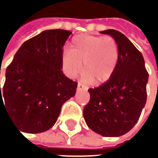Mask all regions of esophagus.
I'll return each instance as SVG.
<instances>
[{
    "label": "esophagus",
    "mask_w": 158,
    "mask_h": 158,
    "mask_svg": "<svg viewBox=\"0 0 158 158\" xmlns=\"http://www.w3.org/2000/svg\"><path fill=\"white\" fill-rule=\"evenodd\" d=\"M77 89H86V87L82 84V82H78V85H77Z\"/></svg>",
    "instance_id": "obj_1"
}]
</instances>
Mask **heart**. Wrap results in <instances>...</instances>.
Wrapping results in <instances>:
<instances>
[{
  "label": "heart",
  "mask_w": 158,
  "mask_h": 158,
  "mask_svg": "<svg viewBox=\"0 0 158 158\" xmlns=\"http://www.w3.org/2000/svg\"><path fill=\"white\" fill-rule=\"evenodd\" d=\"M118 58V43L111 36L79 35L72 40L69 51L64 53L62 67L67 76L75 78L83 64V79L100 83L113 75Z\"/></svg>",
  "instance_id": "1"
}]
</instances>
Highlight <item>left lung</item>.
<instances>
[{
	"instance_id": "left-lung-1",
	"label": "left lung",
	"mask_w": 158,
	"mask_h": 158,
	"mask_svg": "<svg viewBox=\"0 0 158 158\" xmlns=\"http://www.w3.org/2000/svg\"><path fill=\"white\" fill-rule=\"evenodd\" d=\"M118 43L119 58L110 79L102 85L89 89L90 98L83 108L89 127L106 137L123 135L136 124L147 100L149 74L143 54L124 34L106 30Z\"/></svg>"
}]
</instances>
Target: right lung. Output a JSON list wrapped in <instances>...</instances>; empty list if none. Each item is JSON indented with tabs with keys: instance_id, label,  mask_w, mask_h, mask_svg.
I'll return each instance as SVG.
<instances>
[{
	"instance_id": "obj_1",
	"label": "right lung",
	"mask_w": 158,
	"mask_h": 158,
	"mask_svg": "<svg viewBox=\"0 0 158 158\" xmlns=\"http://www.w3.org/2000/svg\"><path fill=\"white\" fill-rule=\"evenodd\" d=\"M71 33L60 29L42 31L26 40L8 66L2 91L0 84V112L5 108L18 130L50 129L62 105L76 94L77 82L61 70L62 48Z\"/></svg>"
}]
</instances>
